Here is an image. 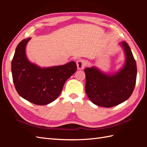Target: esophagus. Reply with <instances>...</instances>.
I'll return each mask as SVG.
<instances>
[{
    "label": "esophagus",
    "mask_w": 147,
    "mask_h": 147,
    "mask_svg": "<svg viewBox=\"0 0 147 147\" xmlns=\"http://www.w3.org/2000/svg\"><path fill=\"white\" fill-rule=\"evenodd\" d=\"M77 69L79 70L83 69L84 67L86 65V62L83 59H79L77 62Z\"/></svg>",
    "instance_id": "1"
}]
</instances>
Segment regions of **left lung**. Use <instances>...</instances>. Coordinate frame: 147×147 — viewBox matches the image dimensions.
I'll list each match as a JSON object with an SVG mask.
<instances>
[{"instance_id":"left-lung-1","label":"left lung","mask_w":147,"mask_h":147,"mask_svg":"<svg viewBox=\"0 0 147 147\" xmlns=\"http://www.w3.org/2000/svg\"><path fill=\"white\" fill-rule=\"evenodd\" d=\"M124 48L126 63L118 72L107 75L92 67L84 69L85 91L89 99L98 106L112 107L129 98L134 91L137 77V65L131 48L125 42Z\"/></svg>"}]
</instances>
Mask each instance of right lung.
<instances>
[{
    "label": "right lung",
    "instance_id": "add662e5",
    "mask_svg": "<svg viewBox=\"0 0 147 147\" xmlns=\"http://www.w3.org/2000/svg\"><path fill=\"white\" fill-rule=\"evenodd\" d=\"M30 38L18 45L11 61L13 81L19 95L31 103L44 105L56 100L64 84L76 72L74 61L63 65L42 68L29 62L25 48Z\"/></svg>",
    "mask_w": 147,
    "mask_h": 147
}]
</instances>
